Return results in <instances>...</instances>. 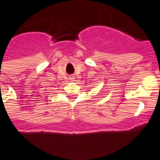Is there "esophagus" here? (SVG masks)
<instances>
[{
	"instance_id": "esophagus-1",
	"label": "esophagus",
	"mask_w": 160,
	"mask_h": 160,
	"mask_svg": "<svg viewBox=\"0 0 160 160\" xmlns=\"http://www.w3.org/2000/svg\"><path fill=\"white\" fill-rule=\"evenodd\" d=\"M71 81H72V82L75 81V78H74V77H72V78H71Z\"/></svg>"
}]
</instances>
